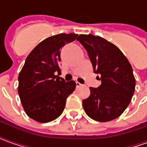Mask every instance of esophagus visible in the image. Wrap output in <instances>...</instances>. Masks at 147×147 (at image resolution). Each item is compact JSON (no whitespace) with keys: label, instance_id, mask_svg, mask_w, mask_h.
<instances>
[{"label":"esophagus","instance_id":"esophagus-1","mask_svg":"<svg viewBox=\"0 0 147 147\" xmlns=\"http://www.w3.org/2000/svg\"><path fill=\"white\" fill-rule=\"evenodd\" d=\"M76 87H79V86H82V84L79 83V82H76Z\"/></svg>","mask_w":147,"mask_h":147}]
</instances>
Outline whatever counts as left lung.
Instances as JSON below:
<instances>
[{
  "mask_svg": "<svg viewBox=\"0 0 147 147\" xmlns=\"http://www.w3.org/2000/svg\"><path fill=\"white\" fill-rule=\"evenodd\" d=\"M77 40L86 49L94 72L101 76L102 81L98 88L90 87V94L83 101V109L96 121L114 120L126 109L135 92L131 65L120 49L102 37L80 34Z\"/></svg>",
  "mask_w": 147,
  "mask_h": 147,
  "instance_id": "left-lung-1",
  "label": "left lung"
}]
</instances>
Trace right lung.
<instances>
[{
  "label": "right lung",
  "instance_id": "1",
  "mask_svg": "<svg viewBox=\"0 0 147 147\" xmlns=\"http://www.w3.org/2000/svg\"><path fill=\"white\" fill-rule=\"evenodd\" d=\"M77 34H59L39 43L27 56L19 75L18 93L25 113L40 123L60 117L66 99L76 84L55 75L60 72L61 49L77 38Z\"/></svg>",
  "mask_w": 147,
  "mask_h": 147
}]
</instances>
